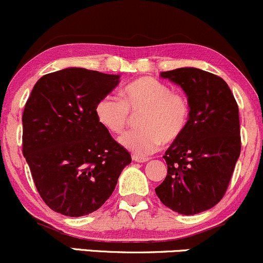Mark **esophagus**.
Masks as SVG:
<instances>
[{
	"label": "esophagus",
	"mask_w": 263,
	"mask_h": 263,
	"mask_svg": "<svg viewBox=\"0 0 263 263\" xmlns=\"http://www.w3.org/2000/svg\"><path fill=\"white\" fill-rule=\"evenodd\" d=\"M132 160L136 162H146L148 161V157H145V156H139V155H134L132 156Z\"/></svg>",
	"instance_id": "esophagus-1"
}]
</instances>
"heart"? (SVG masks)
Segmentation results:
<instances>
[{
  "instance_id": "obj_1",
  "label": "heart",
  "mask_w": 263,
  "mask_h": 263,
  "mask_svg": "<svg viewBox=\"0 0 263 263\" xmlns=\"http://www.w3.org/2000/svg\"><path fill=\"white\" fill-rule=\"evenodd\" d=\"M122 99L106 96L96 106V117L103 128L113 135L123 134L138 116L137 127L120 139L123 147L137 155L159 150L162 142H174L186 128L190 104L182 93L153 77H142L127 84Z\"/></svg>"
}]
</instances>
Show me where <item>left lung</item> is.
<instances>
[{
	"mask_svg": "<svg viewBox=\"0 0 263 263\" xmlns=\"http://www.w3.org/2000/svg\"><path fill=\"white\" fill-rule=\"evenodd\" d=\"M187 96L186 128L164 155L165 180L155 189L171 211L193 215L224 197L241 154L238 104L220 77L197 68L162 71Z\"/></svg>",
	"mask_w": 263,
	"mask_h": 263,
	"instance_id": "1",
	"label": "left lung"
}]
</instances>
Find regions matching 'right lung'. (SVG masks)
I'll return each mask as SVG.
<instances>
[{
  "label": "right lung",
  "mask_w": 263,
  "mask_h": 263,
  "mask_svg": "<svg viewBox=\"0 0 263 263\" xmlns=\"http://www.w3.org/2000/svg\"><path fill=\"white\" fill-rule=\"evenodd\" d=\"M120 76L66 68L41 77L22 115V154L41 199L54 212L82 217L112 195L131 155L96 117Z\"/></svg>",
  "instance_id": "obj_1"
}]
</instances>
